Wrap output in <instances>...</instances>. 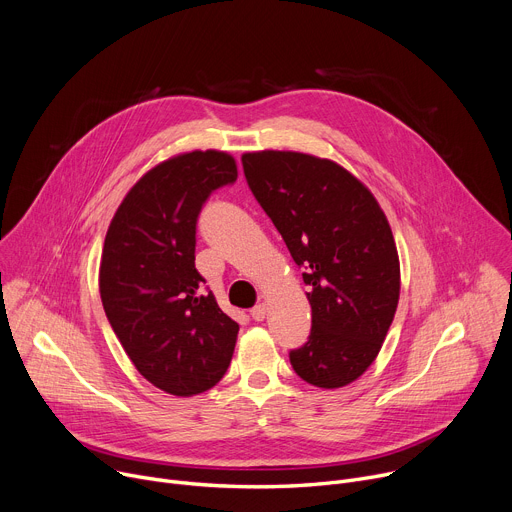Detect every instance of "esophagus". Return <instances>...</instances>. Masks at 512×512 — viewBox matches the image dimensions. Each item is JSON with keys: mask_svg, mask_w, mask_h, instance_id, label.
I'll return each mask as SVG.
<instances>
[{"mask_svg": "<svg viewBox=\"0 0 512 512\" xmlns=\"http://www.w3.org/2000/svg\"><path fill=\"white\" fill-rule=\"evenodd\" d=\"M265 314H267L265 304H257L255 308H251V318H253L255 322H261V320L265 318Z\"/></svg>", "mask_w": 512, "mask_h": 512, "instance_id": "1", "label": "esophagus"}]
</instances>
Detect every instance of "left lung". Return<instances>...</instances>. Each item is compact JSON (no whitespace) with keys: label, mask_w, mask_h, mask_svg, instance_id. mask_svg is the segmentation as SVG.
Wrapping results in <instances>:
<instances>
[{"label":"left lung","mask_w":512,"mask_h":512,"mask_svg":"<svg viewBox=\"0 0 512 512\" xmlns=\"http://www.w3.org/2000/svg\"><path fill=\"white\" fill-rule=\"evenodd\" d=\"M247 184L310 285L312 330L289 350L298 377L322 389L356 381L377 358L399 302V255L367 186L298 152L241 158Z\"/></svg>","instance_id":"left-lung-1"}]
</instances>
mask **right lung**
<instances>
[{"label":"right lung","mask_w":512,"mask_h":512,"mask_svg":"<svg viewBox=\"0 0 512 512\" xmlns=\"http://www.w3.org/2000/svg\"><path fill=\"white\" fill-rule=\"evenodd\" d=\"M237 180L225 152L162 162L123 198L99 271L107 320L135 369L158 389L190 397L229 369L239 324L218 308L194 265L196 223L208 196Z\"/></svg>","instance_id":"obj_1"}]
</instances>
